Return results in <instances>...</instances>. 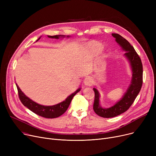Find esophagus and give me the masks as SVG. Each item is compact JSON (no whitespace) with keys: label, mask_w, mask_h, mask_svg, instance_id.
<instances>
[{"label":"esophagus","mask_w":156,"mask_h":156,"mask_svg":"<svg viewBox=\"0 0 156 156\" xmlns=\"http://www.w3.org/2000/svg\"><path fill=\"white\" fill-rule=\"evenodd\" d=\"M93 81L90 77H87L84 80V84L87 86H90L92 85Z\"/></svg>","instance_id":"1"}]
</instances>
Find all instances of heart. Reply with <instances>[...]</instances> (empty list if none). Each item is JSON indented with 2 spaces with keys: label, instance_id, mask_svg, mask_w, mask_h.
Segmentation results:
<instances>
[{
  "label": "heart",
  "instance_id": "1",
  "mask_svg": "<svg viewBox=\"0 0 156 156\" xmlns=\"http://www.w3.org/2000/svg\"><path fill=\"white\" fill-rule=\"evenodd\" d=\"M103 48V46L101 44L95 42L93 43L92 47H90V54L95 55L101 52Z\"/></svg>",
  "mask_w": 156,
  "mask_h": 156
}]
</instances>
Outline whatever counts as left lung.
Listing matches in <instances>:
<instances>
[{
    "instance_id": "8db88e82",
    "label": "left lung",
    "mask_w": 156,
    "mask_h": 156,
    "mask_svg": "<svg viewBox=\"0 0 156 156\" xmlns=\"http://www.w3.org/2000/svg\"><path fill=\"white\" fill-rule=\"evenodd\" d=\"M113 37L125 51V55L129 60L133 71L132 80L123 97L110 108L104 109L99 105V94L96 88H94L95 98L93 109L94 112L102 118H113L126 112L132 105L136 96L140 92L143 83V66L140 57L133 47L128 40L119 34H112Z\"/></svg>"
}]
</instances>
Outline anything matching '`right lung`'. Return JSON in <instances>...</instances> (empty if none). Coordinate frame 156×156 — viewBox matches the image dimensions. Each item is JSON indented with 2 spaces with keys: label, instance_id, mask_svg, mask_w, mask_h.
<instances>
[{
  "label": "right lung",
  "instance_id": "right-lung-1",
  "mask_svg": "<svg viewBox=\"0 0 156 156\" xmlns=\"http://www.w3.org/2000/svg\"><path fill=\"white\" fill-rule=\"evenodd\" d=\"M60 37H64L62 35H54V36H48L49 38H59ZM40 37L37 40L38 41ZM16 85L18 89V96L20 99L21 102V103L27 107L28 109H29L30 111H31L35 113L37 115L42 116L45 118H55L61 116L63 114L66 110L68 109L69 105L71 102V100L73 99V97L75 96L78 92L80 91V88H78L76 92L70 95L69 97H67V99L64 101L57 104L54 105L52 106H45L40 105L34 101H33L28 97H27L24 93L21 90V89L19 88V87Z\"/></svg>",
  "mask_w": 156,
  "mask_h": 156
}]
</instances>
